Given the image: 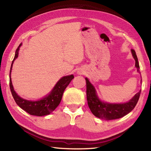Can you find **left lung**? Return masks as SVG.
Instances as JSON below:
<instances>
[{
  "mask_svg": "<svg viewBox=\"0 0 151 151\" xmlns=\"http://www.w3.org/2000/svg\"><path fill=\"white\" fill-rule=\"evenodd\" d=\"M134 60L136 61V67L137 71H139V65L135 50L131 49ZM86 93L88 106L92 114L97 117L102 119L110 121L123 117L132 111L135 108L139 100L141 90L136 93L131 100L123 104H108L99 100L96 91L89 80L86 78Z\"/></svg>",
  "mask_w": 151,
  "mask_h": 151,
  "instance_id": "8db88e82",
  "label": "left lung"
}]
</instances>
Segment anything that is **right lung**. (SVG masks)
<instances>
[{"mask_svg":"<svg viewBox=\"0 0 151 151\" xmlns=\"http://www.w3.org/2000/svg\"><path fill=\"white\" fill-rule=\"evenodd\" d=\"M21 43L19 45L17 49H16L15 55L14 60L12 61L10 71H9V77H10V78H9V88H10L12 96L19 106L22 108V110L26 111L29 114L32 115H36V116H43V115H49L55 110L56 107L60 103L63 91L67 87V86L69 84L70 81L74 78V76L71 75L63 76V78H61L58 82L56 86L53 88L52 91L50 92V93L46 97L41 99L40 101H30L21 98L15 92L14 88H13L10 74L13 63H14V60L18 56L19 47H21Z\"/></svg>","mask_w":151,"mask_h":151,"instance_id":"right-lung-1","label":"right lung"}]
</instances>
